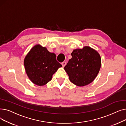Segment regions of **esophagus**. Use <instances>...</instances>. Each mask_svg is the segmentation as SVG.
<instances>
[{"label": "esophagus", "mask_w": 126, "mask_h": 126, "mask_svg": "<svg viewBox=\"0 0 126 126\" xmlns=\"http://www.w3.org/2000/svg\"><path fill=\"white\" fill-rule=\"evenodd\" d=\"M66 62H65V61H64V62H63L62 63V66H63V67H64L66 65Z\"/></svg>", "instance_id": "esophagus-1"}]
</instances>
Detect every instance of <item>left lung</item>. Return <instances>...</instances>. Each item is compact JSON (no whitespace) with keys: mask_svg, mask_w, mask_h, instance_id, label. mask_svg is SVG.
<instances>
[{"mask_svg":"<svg viewBox=\"0 0 126 126\" xmlns=\"http://www.w3.org/2000/svg\"><path fill=\"white\" fill-rule=\"evenodd\" d=\"M72 58L64 67L69 80L78 86H84L94 81L101 66V59L97 51L89 46L76 49Z\"/></svg>","mask_w":126,"mask_h":126,"instance_id":"obj_1","label":"left lung"}]
</instances>
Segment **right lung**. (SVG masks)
Segmentation results:
<instances>
[{
	"label": "right lung",
	"instance_id": "obj_1",
	"mask_svg": "<svg viewBox=\"0 0 126 126\" xmlns=\"http://www.w3.org/2000/svg\"><path fill=\"white\" fill-rule=\"evenodd\" d=\"M24 65L30 80L40 86L49 82L52 75L62 66L57 61L54 53L39 44L35 45L29 52L24 60Z\"/></svg>",
	"mask_w": 126,
	"mask_h": 126
}]
</instances>
